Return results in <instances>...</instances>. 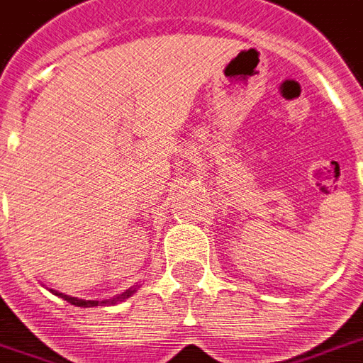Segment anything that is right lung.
<instances>
[{
	"instance_id": "1",
	"label": "right lung",
	"mask_w": 363,
	"mask_h": 363,
	"mask_svg": "<svg viewBox=\"0 0 363 363\" xmlns=\"http://www.w3.org/2000/svg\"><path fill=\"white\" fill-rule=\"evenodd\" d=\"M50 291H52V289H50ZM52 293H55L57 296H60V298H65L67 303H70V305H74V306H98V305H116V303H120V301H123V298H128V296L133 295V293H135V287L128 289L125 293L113 296V298H108V301H84V298H76V296L65 295V293H58V291H52Z\"/></svg>"
}]
</instances>
